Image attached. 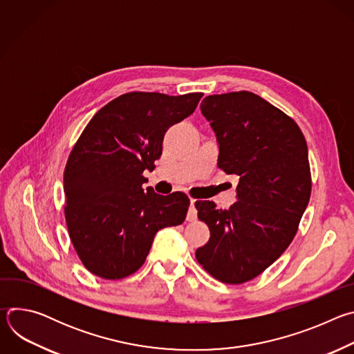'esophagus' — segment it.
I'll use <instances>...</instances> for the list:
<instances>
[{"label": "esophagus", "mask_w": 354, "mask_h": 354, "mask_svg": "<svg viewBox=\"0 0 354 354\" xmlns=\"http://www.w3.org/2000/svg\"><path fill=\"white\" fill-rule=\"evenodd\" d=\"M194 203L196 200L194 198H190V209H189V213H187V221H194L197 218V212L194 209Z\"/></svg>", "instance_id": "obj_1"}]
</instances>
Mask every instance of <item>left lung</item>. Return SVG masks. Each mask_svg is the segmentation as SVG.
<instances>
[{
  "label": "left lung",
  "mask_w": 354,
  "mask_h": 354,
  "mask_svg": "<svg viewBox=\"0 0 354 354\" xmlns=\"http://www.w3.org/2000/svg\"><path fill=\"white\" fill-rule=\"evenodd\" d=\"M218 142V168L238 175L236 203L196 201L210 230L196 259L217 280L241 284L268 269L291 243L311 196L308 147L297 123L261 96L230 92L200 104Z\"/></svg>",
  "instance_id": "1"
}]
</instances>
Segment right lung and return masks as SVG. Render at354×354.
I'll return each instance as SVG.
<instances>
[{"instance_id": "1", "label": "right lung", "mask_w": 354, "mask_h": 354, "mask_svg": "<svg viewBox=\"0 0 354 354\" xmlns=\"http://www.w3.org/2000/svg\"><path fill=\"white\" fill-rule=\"evenodd\" d=\"M201 96L129 92L100 109L80 136L64 171V214L74 249L95 276L133 274L156 234L185 221L189 197L144 189L142 172L154 171L167 130L190 116Z\"/></svg>"}]
</instances>
